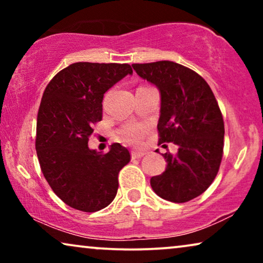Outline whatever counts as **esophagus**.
Segmentation results:
<instances>
[{
	"mask_svg": "<svg viewBox=\"0 0 263 263\" xmlns=\"http://www.w3.org/2000/svg\"><path fill=\"white\" fill-rule=\"evenodd\" d=\"M145 152H142V151H133L132 152V158L133 159H139V158H141L145 156Z\"/></svg>",
	"mask_w": 263,
	"mask_h": 263,
	"instance_id": "1",
	"label": "esophagus"
}]
</instances>
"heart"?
I'll return each mask as SVG.
<instances>
[{
    "mask_svg": "<svg viewBox=\"0 0 263 263\" xmlns=\"http://www.w3.org/2000/svg\"><path fill=\"white\" fill-rule=\"evenodd\" d=\"M145 134V127L142 125H127L118 132L121 140L129 145H136Z\"/></svg>",
    "mask_w": 263,
    "mask_h": 263,
    "instance_id": "heart-1",
    "label": "heart"
}]
</instances>
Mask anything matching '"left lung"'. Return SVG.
I'll return each mask as SVG.
<instances>
[{
  "mask_svg": "<svg viewBox=\"0 0 263 263\" xmlns=\"http://www.w3.org/2000/svg\"><path fill=\"white\" fill-rule=\"evenodd\" d=\"M133 68L159 88L158 145L178 146L176 156L163 154L167 166L151 178V186L171 202L195 199L212 184L221 163L225 129L217 99L206 80L182 64L158 61L134 63Z\"/></svg>",
  "mask_w": 263,
  "mask_h": 263,
  "instance_id": "left-lung-1",
  "label": "left lung"
}]
</instances>
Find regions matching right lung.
Segmentation results:
<instances>
[{"label":"right lung","mask_w":263,"mask_h":263,"mask_svg":"<svg viewBox=\"0 0 263 263\" xmlns=\"http://www.w3.org/2000/svg\"><path fill=\"white\" fill-rule=\"evenodd\" d=\"M132 73L127 63L77 62L59 71L43 93L35 151L49 185L71 208L92 213L116 196L130 153L120 143L97 152L88 140L102 121L104 93Z\"/></svg>","instance_id":"right-lung-1"}]
</instances>
